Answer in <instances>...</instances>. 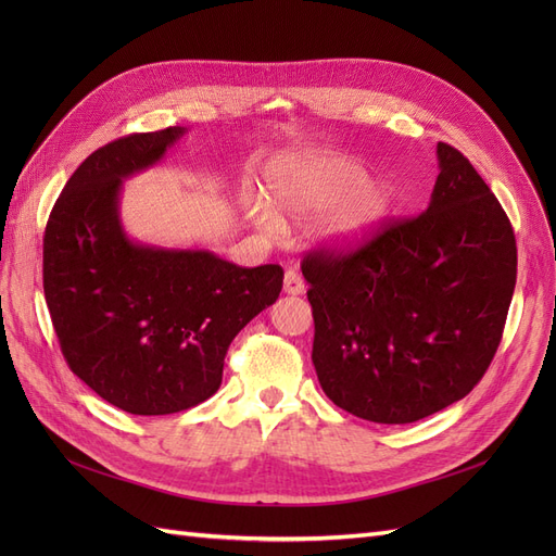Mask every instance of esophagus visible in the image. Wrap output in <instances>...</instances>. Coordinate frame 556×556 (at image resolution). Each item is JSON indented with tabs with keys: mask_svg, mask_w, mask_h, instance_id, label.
<instances>
[{
	"mask_svg": "<svg viewBox=\"0 0 556 556\" xmlns=\"http://www.w3.org/2000/svg\"><path fill=\"white\" fill-rule=\"evenodd\" d=\"M282 290H285V294H304V290H306V285H304V278H301L294 268H288V271H285V282H282Z\"/></svg>",
	"mask_w": 556,
	"mask_h": 556,
	"instance_id": "34e87169",
	"label": "esophagus"
}]
</instances>
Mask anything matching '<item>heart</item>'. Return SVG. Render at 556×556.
Here are the masks:
<instances>
[{"label":"heart","mask_w":556,"mask_h":556,"mask_svg":"<svg viewBox=\"0 0 556 556\" xmlns=\"http://www.w3.org/2000/svg\"><path fill=\"white\" fill-rule=\"evenodd\" d=\"M362 172L341 160L311 157L299 169L274 182L271 204L280 215L304 217L319 208H327L336 201L350 194L362 182ZM387 213V192L380 185L352 194L348 201L336 208L325 227V239L333 248H352L371 237L374 229ZM250 220L262 231L276 233L280 229L278 215L262 201H252L248 206Z\"/></svg>","instance_id":"heart-1"}]
</instances>
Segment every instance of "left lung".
<instances>
[{
  "label": "left lung",
  "mask_w": 556,
  "mask_h": 556,
  "mask_svg": "<svg viewBox=\"0 0 556 556\" xmlns=\"http://www.w3.org/2000/svg\"><path fill=\"white\" fill-rule=\"evenodd\" d=\"M435 155L441 174L425 213L301 262L317 380L336 406L368 422L408 425L464 399L506 327L513 225L457 148L441 141Z\"/></svg>",
  "instance_id": "8db88e82"
}]
</instances>
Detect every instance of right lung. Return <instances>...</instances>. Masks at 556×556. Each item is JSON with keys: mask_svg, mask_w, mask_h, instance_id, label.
Listing matches in <instances>:
<instances>
[{"mask_svg": "<svg viewBox=\"0 0 556 556\" xmlns=\"http://www.w3.org/2000/svg\"><path fill=\"white\" fill-rule=\"evenodd\" d=\"M185 134L115 139L66 180L43 233V294L72 371L111 406L172 415L217 392L225 355L282 290V268H243L208 250L127 239L123 178L160 162Z\"/></svg>", "mask_w": 556, "mask_h": 556, "instance_id": "obj_1", "label": "right lung"}]
</instances>
